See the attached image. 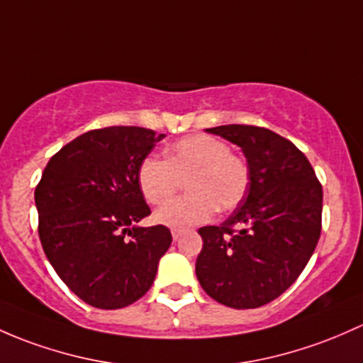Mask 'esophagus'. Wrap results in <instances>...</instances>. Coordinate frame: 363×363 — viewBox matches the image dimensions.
I'll list each match as a JSON object with an SVG mask.
<instances>
[{"mask_svg": "<svg viewBox=\"0 0 363 363\" xmlns=\"http://www.w3.org/2000/svg\"><path fill=\"white\" fill-rule=\"evenodd\" d=\"M181 236H182V231H177V230H174V231H172V238H174L175 242H177V240L181 238Z\"/></svg>", "mask_w": 363, "mask_h": 363, "instance_id": "1", "label": "esophagus"}]
</instances>
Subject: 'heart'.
I'll use <instances>...</instances> for the list:
<instances>
[{
    "instance_id": "heart-1",
    "label": "heart",
    "mask_w": 363,
    "mask_h": 363,
    "mask_svg": "<svg viewBox=\"0 0 363 363\" xmlns=\"http://www.w3.org/2000/svg\"><path fill=\"white\" fill-rule=\"evenodd\" d=\"M181 180L186 182L190 194L156 212V220L174 230L207 223L216 208L235 211L249 191L250 169L242 156L231 152L230 144L198 133L172 144L167 162L156 156L144 158L137 174L140 191L151 205L166 203Z\"/></svg>"
}]
</instances>
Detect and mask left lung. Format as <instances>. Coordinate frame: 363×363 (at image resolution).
Wrapping results in <instances>:
<instances>
[{
    "label": "left lung",
    "instance_id": "left-lung-1",
    "mask_svg": "<svg viewBox=\"0 0 363 363\" xmlns=\"http://www.w3.org/2000/svg\"><path fill=\"white\" fill-rule=\"evenodd\" d=\"M207 132L242 147L250 186L220 226L198 230L203 238L198 281L224 306H264L291 287L315 252L322 184L304 152L268 128L223 125Z\"/></svg>",
    "mask_w": 363,
    "mask_h": 363
}]
</instances>
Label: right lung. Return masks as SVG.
<instances>
[{
    "label": "right lung",
    "mask_w": 363,
    "mask_h": 363,
    "mask_svg": "<svg viewBox=\"0 0 363 363\" xmlns=\"http://www.w3.org/2000/svg\"><path fill=\"white\" fill-rule=\"evenodd\" d=\"M163 137L143 127L83 133L52 156L34 189L45 254L90 306L118 310L135 303L169 250V228L135 226L151 213L139 167Z\"/></svg>",
    "instance_id": "right-lung-1"
}]
</instances>
